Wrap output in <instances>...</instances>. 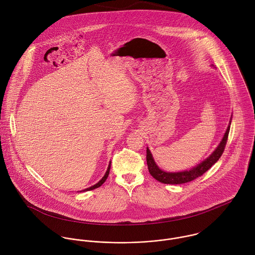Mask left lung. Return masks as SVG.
I'll use <instances>...</instances> for the list:
<instances>
[{
    "instance_id": "1",
    "label": "left lung",
    "mask_w": 255,
    "mask_h": 255,
    "mask_svg": "<svg viewBox=\"0 0 255 255\" xmlns=\"http://www.w3.org/2000/svg\"><path fill=\"white\" fill-rule=\"evenodd\" d=\"M231 122H232V117H231L229 126L223 136V139L221 140L218 147L213 151V153H211L207 158L202 160L200 163H198L197 165H195L194 167L188 170L177 171V172H169V171L162 170L154 161L153 154L147 147V164H148V168L151 175L154 179L164 184H182V183L192 181L195 178L201 176L209 168L212 167V165H214L219 160V158L223 154L227 144L230 128H231Z\"/></svg>"
}]
</instances>
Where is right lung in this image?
Segmentation results:
<instances>
[{"label": "right lung", "mask_w": 255, "mask_h": 255, "mask_svg": "<svg viewBox=\"0 0 255 255\" xmlns=\"http://www.w3.org/2000/svg\"><path fill=\"white\" fill-rule=\"evenodd\" d=\"M110 166H111V161H109V164H108V167H107V169H106V172H105V174L103 175V177H102V179L97 183V184H95V185H93V186H91V187H89V188H86V189H84V190H81L80 192H85V191H90V190H93V189H96V188H99L100 186H102V184L104 183V181L106 180V178L108 177V174H109V170H110ZM79 192V191H78Z\"/></svg>", "instance_id": "add662e5"}]
</instances>
